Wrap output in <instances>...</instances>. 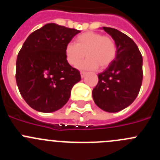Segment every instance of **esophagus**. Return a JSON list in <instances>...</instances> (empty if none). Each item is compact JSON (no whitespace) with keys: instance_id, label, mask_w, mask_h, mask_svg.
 <instances>
[{"instance_id":"34e87169","label":"esophagus","mask_w":160,"mask_h":160,"mask_svg":"<svg viewBox=\"0 0 160 160\" xmlns=\"http://www.w3.org/2000/svg\"><path fill=\"white\" fill-rule=\"evenodd\" d=\"M86 72H85V71H81V77L82 78L86 76Z\"/></svg>"}]
</instances>
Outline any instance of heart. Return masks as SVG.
I'll list each match as a JSON object with an SVG mask.
<instances>
[{
    "label": "heart",
    "instance_id": "obj_1",
    "mask_svg": "<svg viewBox=\"0 0 160 160\" xmlns=\"http://www.w3.org/2000/svg\"><path fill=\"white\" fill-rule=\"evenodd\" d=\"M117 54L115 40L111 36L95 32H84L77 36L75 44L68 43L65 47L66 59L70 66L77 67L86 55L87 59L80 67L90 70L98 67L101 69L106 68L113 62Z\"/></svg>",
    "mask_w": 160,
    "mask_h": 160
}]
</instances>
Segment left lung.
<instances>
[{
	"instance_id": "1",
	"label": "left lung",
	"mask_w": 160,
	"mask_h": 160,
	"mask_svg": "<svg viewBox=\"0 0 160 160\" xmlns=\"http://www.w3.org/2000/svg\"><path fill=\"white\" fill-rule=\"evenodd\" d=\"M117 47V57L103 72L93 92L95 104L105 112H117L137 98L143 80V58L134 41L120 31L103 27Z\"/></svg>"
}]
</instances>
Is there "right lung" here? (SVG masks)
Listing matches in <instances>:
<instances>
[{"instance_id":"1","label":"right lung","mask_w":160,"mask_h":160,"mask_svg":"<svg viewBox=\"0 0 160 160\" xmlns=\"http://www.w3.org/2000/svg\"><path fill=\"white\" fill-rule=\"evenodd\" d=\"M80 31L47 23L29 35L19 51L16 80L20 93L35 110L52 112L67 104L80 72L67 62L65 47Z\"/></svg>"}]
</instances>
